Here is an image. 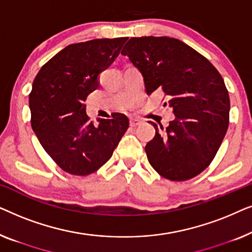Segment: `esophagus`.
I'll list each match as a JSON object with an SVG mask.
<instances>
[{"instance_id":"obj_1","label":"esophagus","mask_w":252,"mask_h":252,"mask_svg":"<svg viewBox=\"0 0 252 252\" xmlns=\"http://www.w3.org/2000/svg\"><path fill=\"white\" fill-rule=\"evenodd\" d=\"M141 120H139V119H130V126L132 127H135V126H139V125H141Z\"/></svg>"}]
</instances>
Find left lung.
<instances>
[{
	"label": "left lung",
	"mask_w": 252,
	"mask_h": 252,
	"mask_svg": "<svg viewBox=\"0 0 252 252\" xmlns=\"http://www.w3.org/2000/svg\"><path fill=\"white\" fill-rule=\"evenodd\" d=\"M122 54L141 72L148 95H167L175 116L166 129L150 122L156 129L146 146L150 165L172 181L198 175L228 128L229 95L221 75L204 56L173 37H132Z\"/></svg>",
	"instance_id": "8db88e82"
}]
</instances>
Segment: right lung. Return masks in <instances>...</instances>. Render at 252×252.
Returning <instances> with one entry per match:
<instances>
[{"label":"right lung","instance_id":"add662e5","mask_svg":"<svg viewBox=\"0 0 252 252\" xmlns=\"http://www.w3.org/2000/svg\"><path fill=\"white\" fill-rule=\"evenodd\" d=\"M127 37L95 39L65 47L41 67L30 94L31 124L41 146L62 170L88 175L103 166L129 126L123 113L97 119L85 101L113 63Z\"/></svg>","mask_w":252,"mask_h":252}]
</instances>
